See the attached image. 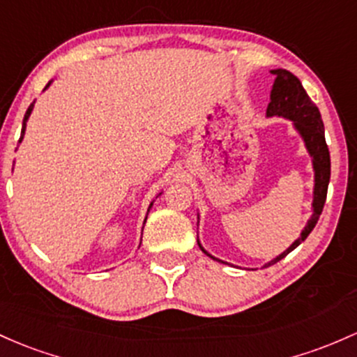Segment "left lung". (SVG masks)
Masks as SVG:
<instances>
[{
    "instance_id": "obj_1",
    "label": "left lung",
    "mask_w": 357,
    "mask_h": 357,
    "mask_svg": "<svg viewBox=\"0 0 357 357\" xmlns=\"http://www.w3.org/2000/svg\"><path fill=\"white\" fill-rule=\"evenodd\" d=\"M271 73L275 76V79L271 90V102L269 105H267L266 116L284 117L287 121H293L294 129H296L298 134L301 136L308 155L312 156L313 172H315V185H313L312 216H310L305 228L301 229V235L298 236L281 255H278L275 259L264 264V267L274 266L275 262L284 259L289 252H293L294 248L300 243H303V241L306 240V236L312 233L318 218H320L321 209H324L325 199H327L328 182H331V153H328L327 143H325L324 121H321L320 110H318V107L312 102V98L308 97V93H306L305 88H303L301 82L293 75V73H289L287 70H281V68H279V70H272ZM197 243L206 255L211 257L213 260H218V262H223V260L211 255L209 252L202 247L199 238Z\"/></svg>"
}]
</instances>
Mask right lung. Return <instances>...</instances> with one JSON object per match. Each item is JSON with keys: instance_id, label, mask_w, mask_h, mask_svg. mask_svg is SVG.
Masks as SVG:
<instances>
[{"instance_id": "1", "label": "right lung", "mask_w": 357, "mask_h": 357, "mask_svg": "<svg viewBox=\"0 0 357 357\" xmlns=\"http://www.w3.org/2000/svg\"><path fill=\"white\" fill-rule=\"evenodd\" d=\"M52 83V79L51 82L47 83V85H45V88H49V85H51ZM44 88V90H45ZM33 105H36V102H32L30 103V107L29 109H26V112H25V117H24V122H22V134H20V141H18V143H22V139H24V134H25V129H26V121H29V117H30V114H32V110H33ZM151 206H153V202L151 204H149V208H148V213H149V209H151ZM148 218V216H146ZM146 218H144V223H146Z\"/></svg>"}]
</instances>
